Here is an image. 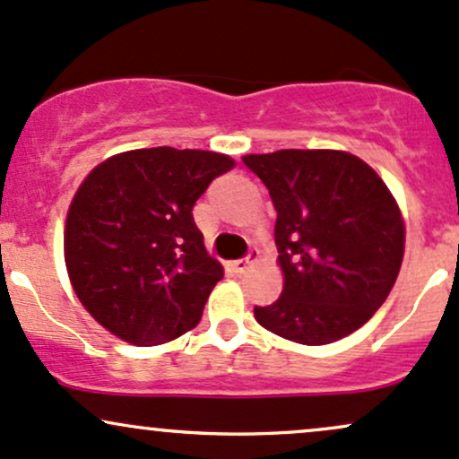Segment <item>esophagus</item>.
<instances>
[{
    "mask_svg": "<svg viewBox=\"0 0 459 459\" xmlns=\"http://www.w3.org/2000/svg\"><path fill=\"white\" fill-rule=\"evenodd\" d=\"M256 259H259V250H256V247H252V250L247 252L244 259H237V261L230 263V270H233L235 273H244Z\"/></svg>",
    "mask_w": 459,
    "mask_h": 459,
    "instance_id": "esophagus-1",
    "label": "esophagus"
}]
</instances>
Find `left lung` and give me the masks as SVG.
<instances>
[{"instance_id":"1","label":"left lung","mask_w":459,"mask_h":459,"mask_svg":"<svg viewBox=\"0 0 459 459\" xmlns=\"http://www.w3.org/2000/svg\"><path fill=\"white\" fill-rule=\"evenodd\" d=\"M276 207L281 298L255 307L265 330L325 345L373 317L397 281L403 220L371 166L343 151L246 155Z\"/></svg>"}]
</instances>
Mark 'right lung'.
<instances>
[{
    "mask_svg": "<svg viewBox=\"0 0 459 459\" xmlns=\"http://www.w3.org/2000/svg\"><path fill=\"white\" fill-rule=\"evenodd\" d=\"M235 161L212 151L138 149L97 166L73 198L65 259L79 302L134 345L196 328L222 281L192 209Z\"/></svg>",
    "mask_w": 459,
    "mask_h": 459,
    "instance_id": "1",
    "label": "right lung"
}]
</instances>
